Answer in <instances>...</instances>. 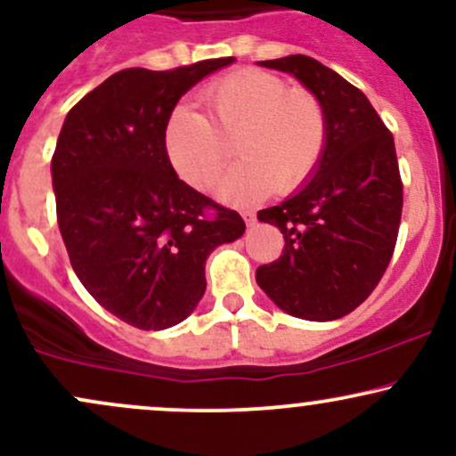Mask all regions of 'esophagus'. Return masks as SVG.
Returning <instances> with one entry per match:
<instances>
[{
	"label": "esophagus",
	"instance_id": "esophagus-1",
	"mask_svg": "<svg viewBox=\"0 0 456 456\" xmlns=\"http://www.w3.org/2000/svg\"><path fill=\"white\" fill-rule=\"evenodd\" d=\"M242 218H244V223L248 224V227H250V224L257 223V216H255L253 210H244V212H242Z\"/></svg>",
	"mask_w": 456,
	"mask_h": 456
}]
</instances>
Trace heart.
<instances>
[{
	"mask_svg": "<svg viewBox=\"0 0 456 456\" xmlns=\"http://www.w3.org/2000/svg\"><path fill=\"white\" fill-rule=\"evenodd\" d=\"M199 101L206 113L175 107L162 133L167 160L188 186L210 191L233 141L242 160L218 191L233 206L257 203L274 186L294 192L315 174L328 143V115L311 90L246 68L203 87Z\"/></svg>",
	"mask_w": 456,
	"mask_h": 456,
	"instance_id": "1",
	"label": "heart"
}]
</instances>
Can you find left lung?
Returning <instances> with one entry per match:
<instances>
[{"label":"left lung","mask_w":456,"mask_h":456,"mask_svg":"<svg viewBox=\"0 0 456 456\" xmlns=\"http://www.w3.org/2000/svg\"><path fill=\"white\" fill-rule=\"evenodd\" d=\"M259 66L289 72L315 94L328 115V143L302 191L257 212L281 229L285 248L255 276L289 315L332 322L362 305L395 253L403 210L395 139L369 98L313 57Z\"/></svg>","instance_id":"1"}]
</instances>
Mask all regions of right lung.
Returning <instances> with one entry per match:
<instances>
[{"label": "right lung", "mask_w": 456, "mask_h": 456, "mask_svg": "<svg viewBox=\"0 0 456 456\" xmlns=\"http://www.w3.org/2000/svg\"><path fill=\"white\" fill-rule=\"evenodd\" d=\"M233 57L174 70L126 68L66 115L51 160L57 224L98 305L139 330L184 322L206 291V259L246 224L182 182L162 133L177 101Z\"/></svg>", "instance_id": "add662e5"}]
</instances>
